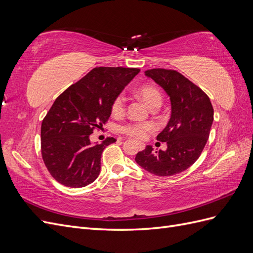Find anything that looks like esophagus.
Here are the masks:
<instances>
[{
  "instance_id": "34e87169",
  "label": "esophagus",
  "mask_w": 253,
  "mask_h": 253,
  "mask_svg": "<svg viewBox=\"0 0 253 253\" xmlns=\"http://www.w3.org/2000/svg\"><path fill=\"white\" fill-rule=\"evenodd\" d=\"M138 145H139V149H140V150H142V149L144 148V144H143V143H141V142H139V144H138Z\"/></svg>"
}]
</instances>
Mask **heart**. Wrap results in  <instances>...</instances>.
<instances>
[{
    "label": "heart",
    "instance_id": "heart-1",
    "mask_svg": "<svg viewBox=\"0 0 253 253\" xmlns=\"http://www.w3.org/2000/svg\"><path fill=\"white\" fill-rule=\"evenodd\" d=\"M136 95L147 104L149 108L160 106L163 101V96L159 89L153 85H143L136 90ZM125 111L124 99L117 97L112 104V114L114 116H119ZM154 128L151 124H129L121 127V132L137 139H143L148 133Z\"/></svg>",
    "mask_w": 253,
    "mask_h": 253
}]
</instances>
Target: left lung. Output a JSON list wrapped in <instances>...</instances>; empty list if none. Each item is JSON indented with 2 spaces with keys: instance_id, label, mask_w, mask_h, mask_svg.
I'll list each match as a JSON object with an SVG mask.
<instances>
[{
  "instance_id": "8db88e82",
  "label": "left lung",
  "mask_w": 253,
  "mask_h": 253,
  "mask_svg": "<svg viewBox=\"0 0 253 253\" xmlns=\"http://www.w3.org/2000/svg\"><path fill=\"white\" fill-rule=\"evenodd\" d=\"M144 75L163 87L171 101V117L157 140L167 142L166 151L147 145L137 153L136 163L157 176H172L192 166L209 138L213 108L209 97L181 74L165 68L145 71Z\"/></svg>"
}]
</instances>
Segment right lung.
Segmentation results:
<instances>
[{"instance_id":"add662e5","label":"right lung","mask_w":253,"mask_h":253,"mask_svg":"<svg viewBox=\"0 0 253 253\" xmlns=\"http://www.w3.org/2000/svg\"><path fill=\"white\" fill-rule=\"evenodd\" d=\"M139 68L96 67L61 94L42 121L41 152L50 175L61 185L82 188L101 170V154L113 137L91 143L89 135L101 128L112 104Z\"/></svg>"}]
</instances>
